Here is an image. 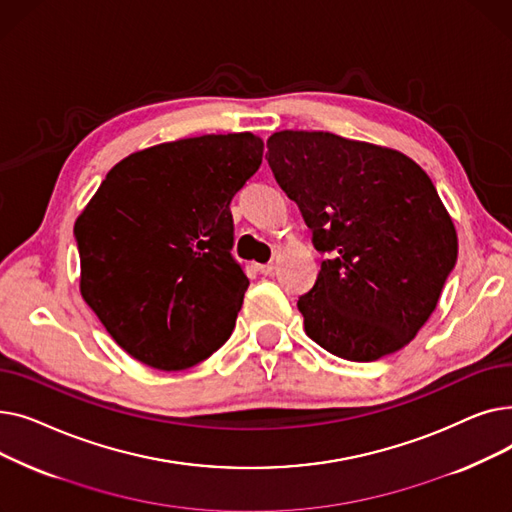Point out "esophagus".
<instances>
[{
	"instance_id": "1",
	"label": "esophagus",
	"mask_w": 512,
	"mask_h": 512,
	"mask_svg": "<svg viewBox=\"0 0 512 512\" xmlns=\"http://www.w3.org/2000/svg\"><path fill=\"white\" fill-rule=\"evenodd\" d=\"M257 270H259V274H263V276H272L274 270H276V265H274V263H261V265H257Z\"/></svg>"
}]
</instances>
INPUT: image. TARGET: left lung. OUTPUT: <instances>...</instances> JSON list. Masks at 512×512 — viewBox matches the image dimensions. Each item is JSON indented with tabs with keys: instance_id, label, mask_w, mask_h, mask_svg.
Masks as SVG:
<instances>
[{
	"instance_id": "left-lung-1",
	"label": "left lung",
	"mask_w": 512,
	"mask_h": 512,
	"mask_svg": "<svg viewBox=\"0 0 512 512\" xmlns=\"http://www.w3.org/2000/svg\"><path fill=\"white\" fill-rule=\"evenodd\" d=\"M265 159L330 255L297 303L307 336L359 363L407 346L459 253L434 182L405 153L324 130L274 132Z\"/></svg>"
}]
</instances>
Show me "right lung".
<instances>
[{"label": "right lung", "mask_w": 512, "mask_h": 512, "mask_svg": "<svg viewBox=\"0 0 512 512\" xmlns=\"http://www.w3.org/2000/svg\"><path fill=\"white\" fill-rule=\"evenodd\" d=\"M261 157L253 132L161 143L116 164L76 218L80 294L130 357L180 371L230 338L249 288L230 201Z\"/></svg>", "instance_id": "right-lung-1"}]
</instances>
